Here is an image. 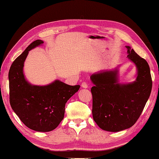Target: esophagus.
Listing matches in <instances>:
<instances>
[{
	"instance_id": "obj_1",
	"label": "esophagus",
	"mask_w": 159,
	"mask_h": 159,
	"mask_svg": "<svg viewBox=\"0 0 159 159\" xmlns=\"http://www.w3.org/2000/svg\"><path fill=\"white\" fill-rule=\"evenodd\" d=\"M81 87H82L83 88H88V84H87V83L83 82L82 84H81Z\"/></svg>"
}]
</instances>
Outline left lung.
Instances as JSON below:
<instances>
[{
	"label": "left lung",
	"instance_id": "obj_1",
	"mask_svg": "<svg viewBox=\"0 0 159 159\" xmlns=\"http://www.w3.org/2000/svg\"><path fill=\"white\" fill-rule=\"evenodd\" d=\"M126 48L127 57L137 69L135 81L119 83L118 67L90 76L94 85L91 88L92 116L104 131L117 132L131 127L140 116L151 94L152 80L148 62L131 47Z\"/></svg>",
	"mask_w": 159,
	"mask_h": 159
}]
</instances>
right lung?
Returning a JSON list of instances; mask_svg holds the SVG:
<instances>
[{
	"label": "right lung",
	"instance_id": "right-lung-1",
	"mask_svg": "<svg viewBox=\"0 0 159 159\" xmlns=\"http://www.w3.org/2000/svg\"><path fill=\"white\" fill-rule=\"evenodd\" d=\"M32 42L11 64L8 78L11 107L29 129L48 132L56 129L64 118L65 103L78 92L80 85H69L56 80L47 85H32L25 79L24 66L28 52L42 45Z\"/></svg>",
	"mask_w": 159,
	"mask_h": 159
}]
</instances>
